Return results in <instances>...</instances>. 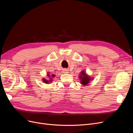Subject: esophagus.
Instances as JSON below:
<instances>
[{
  "instance_id": "obj_1",
  "label": "esophagus",
  "mask_w": 133,
  "mask_h": 133,
  "mask_svg": "<svg viewBox=\"0 0 133 133\" xmlns=\"http://www.w3.org/2000/svg\"><path fill=\"white\" fill-rule=\"evenodd\" d=\"M64 72V73H68V71L67 70V69H65V71Z\"/></svg>"
}]
</instances>
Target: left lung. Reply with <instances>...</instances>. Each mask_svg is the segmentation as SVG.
I'll list each match as a JSON object with an SVG mask.
<instances>
[{
    "instance_id": "1",
    "label": "left lung",
    "mask_w": 133,
    "mask_h": 133,
    "mask_svg": "<svg viewBox=\"0 0 133 133\" xmlns=\"http://www.w3.org/2000/svg\"><path fill=\"white\" fill-rule=\"evenodd\" d=\"M79 78L80 80V83L83 86L87 85L90 82V81L93 79V78L88 75L85 71L81 72L80 75H79Z\"/></svg>"
}]
</instances>
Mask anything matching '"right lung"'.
Masks as SVG:
<instances>
[{"instance_id":"right-lung-1","label":"right lung","mask_w":133,"mask_h":133,"mask_svg":"<svg viewBox=\"0 0 133 133\" xmlns=\"http://www.w3.org/2000/svg\"><path fill=\"white\" fill-rule=\"evenodd\" d=\"M47 76H49V77H54L55 76V75H54V74H52V76H50V75H49V74H47ZM50 79H50L49 80H46V79H43V81H44V83H50V82H52V78H50Z\"/></svg>"}]
</instances>
